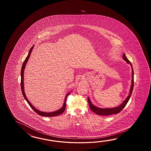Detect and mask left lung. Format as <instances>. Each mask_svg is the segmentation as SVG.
Listing matches in <instances>:
<instances>
[{"label":"left lung","mask_w":151,"mask_h":151,"mask_svg":"<svg viewBox=\"0 0 151 151\" xmlns=\"http://www.w3.org/2000/svg\"><path fill=\"white\" fill-rule=\"evenodd\" d=\"M123 59L125 60L128 64L131 65L132 68V85L131 86V89L129 91V94L128 95L127 98L118 107H116L114 108H110V109H101V108H98L96 106L93 105L92 103L91 102L89 98H88V102L89 104L90 109H91L93 112L96 113L98 115H100V116H109V115H112V114H117L120 112V111L122 110L125 106L126 105L127 103H128V100L130 99V97L131 96L132 93L133 89V86H134V71L133 69L132 68V65L131 63L128 60L127 57H126L124 53L123 55Z\"/></svg>","instance_id":"obj_1"}]
</instances>
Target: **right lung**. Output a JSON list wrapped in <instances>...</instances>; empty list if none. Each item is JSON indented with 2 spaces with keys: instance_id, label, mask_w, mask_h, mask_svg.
<instances>
[{
  "instance_id": "right-lung-1",
  "label": "right lung",
  "mask_w": 151,
  "mask_h": 151,
  "mask_svg": "<svg viewBox=\"0 0 151 151\" xmlns=\"http://www.w3.org/2000/svg\"><path fill=\"white\" fill-rule=\"evenodd\" d=\"M33 46H33L31 48V49H30V50H29V54H28V55L27 56V57L26 58L25 60H24V63H23V64L22 65V70H21V83H20V85H21V89H22V93H23V96L24 97L25 99L27 101V102L29 104V105L30 106V107L35 111V112L37 113L39 116H50L51 117V116H55L60 115V114H61V113L64 112L65 110V109H66V99H67V97L68 96V94L70 93V92L68 93L67 94V95L65 96L64 105H63V106L61 107V109H59L58 111H55V112H42V111H39L38 109H35V107L32 106V104L30 103V102L29 101V100L27 99V98L26 96L25 93V92H24V70H25L26 64V63H27V62L28 61L29 58L30 57V55H31V53L32 52V49L33 48Z\"/></svg>"
}]
</instances>
